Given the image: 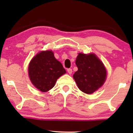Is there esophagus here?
Returning <instances> with one entry per match:
<instances>
[{
  "label": "esophagus",
  "instance_id": "1",
  "mask_svg": "<svg viewBox=\"0 0 133 133\" xmlns=\"http://www.w3.org/2000/svg\"><path fill=\"white\" fill-rule=\"evenodd\" d=\"M68 72L69 74H71L72 72V70L71 69H68Z\"/></svg>",
  "mask_w": 133,
  "mask_h": 133
}]
</instances>
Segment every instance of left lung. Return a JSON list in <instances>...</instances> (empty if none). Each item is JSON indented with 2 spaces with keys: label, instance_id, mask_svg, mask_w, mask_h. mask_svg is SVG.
<instances>
[{
  "label": "left lung",
  "instance_id": "1",
  "mask_svg": "<svg viewBox=\"0 0 133 133\" xmlns=\"http://www.w3.org/2000/svg\"><path fill=\"white\" fill-rule=\"evenodd\" d=\"M76 64L78 70L73 77L81 91L91 94L103 86L106 79V69L95 54L79 53Z\"/></svg>",
  "mask_w": 133,
  "mask_h": 133
}]
</instances>
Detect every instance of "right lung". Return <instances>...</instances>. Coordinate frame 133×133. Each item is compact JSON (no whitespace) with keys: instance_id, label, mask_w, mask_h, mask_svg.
Instances as JSON below:
<instances>
[{"instance_id":"obj_1","label":"right lung","mask_w":133,"mask_h":133,"mask_svg":"<svg viewBox=\"0 0 133 133\" xmlns=\"http://www.w3.org/2000/svg\"><path fill=\"white\" fill-rule=\"evenodd\" d=\"M30 81L37 89L47 92L66 71L52 51H41L30 61L28 68Z\"/></svg>"}]
</instances>
